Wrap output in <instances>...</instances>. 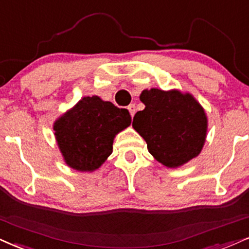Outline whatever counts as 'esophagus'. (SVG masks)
<instances>
[{
	"label": "esophagus",
	"mask_w": 249,
	"mask_h": 249,
	"mask_svg": "<svg viewBox=\"0 0 249 249\" xmlns=\"http://www.w3.org/2000/svg\"><path fill=\"white\" fill-rule=\"evenodd\" d=\"M128 110H129L130 116H131V118H133V116L135 115V113H136V107H135L134 104H130V105L128 106Z\"/></svg>",
	"instance_id": "esophagus-1"
}]
</instances>
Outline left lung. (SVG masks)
Segmentation results:
<instances>
[{
	"label": "left lung",
	"mask_w": 249,
	"mask_h": 249,
	"mask_svg": "<svg viewBox=\"0 0 249 249\" xmlns=\"http://www.w3.org/2000/svg\"><path fill=\"white\" fill-rule=\"evenodd\" d=\"M145 108L134 116V129L148 144L156 160L168 168L182 166L201 153L208 131V116L189 92L142 91Z\"/></svg>",
	"instance_id": "1"
}]
</instances>
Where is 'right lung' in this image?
Wrapping results in <instances>:
<instances>
[{
  "mask_svg": "<svg viewBox=\"0 0 249 249\" xmlns=\"http://www.w3.org/2000/svg\"><path fill=\"white\" fill-rule=\"evenodd\" d=\"M130 124L127 109L92 96L55 120L53 130L64 162L72 170L93 172L113 152L116 135Z\"/></svg>",
  "mask_w": 249,
  "mask_h": 249,
  "instance_id": "right-lung-1",
  "label": "right lung"
}]
</instances>
